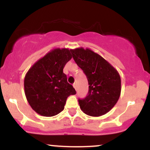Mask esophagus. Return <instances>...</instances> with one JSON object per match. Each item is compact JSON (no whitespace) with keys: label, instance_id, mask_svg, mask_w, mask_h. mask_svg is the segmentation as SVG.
<instances>
[{"label":"esophagus","instance_id":"esophagus-1","mask_svg":"<svg viewBox=\"0 0 150 150\" xmlns=\"http://www.w3.org/2000/svg\"><path fill=\"white\" fill-rule=\"evenodd\" d=\"M73 87H74V88H75V89H77V86H76V84H75V83H74L73 85Z\"/></svg>","mask_w":150,"mask_h":150}]
</instances>
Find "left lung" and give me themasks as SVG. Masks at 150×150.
I'll return each mask as SVG.
<instances>
[{"label": "left lung", "instance_id": "obj_1", "mask_svg": "<svg viewBox=\"0 0 150 150\" xmlns=\"http://www.w3.org/2000/svg\"><path fill=\"white\" fill-rule=\"evenodd\" d=\"M74 61L83 70L89 84L88 94L78 99L85 114L100 116L116 104L121 91V81L117 70L100 55L89 49H72Z\"/></svg>", "mask_w": 150, "mask_h": 150}]
</instances>
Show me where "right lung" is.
<instances>
[{"instance_id":"add662e5","label":"right lung","mask_w":150,"mask_h":150,"mask_svg":"<svg viewBox=\"0 0 150 150\" xmlns=\"http://www.w3.org/2000/svg\"><path fill=\"white\" fill-rule=\"evenodd\" d=\"M72 57L71 49H54L38 60L26 74L24 80L26 98L38 114L56 116L64 109L67 98L76 94L63 72Z\"/></svg>"}]
</instances>
